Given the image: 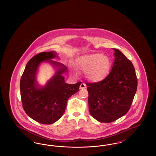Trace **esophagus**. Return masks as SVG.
Segmentation results:
<instances>
[{
  "instance_id": "obj_1",
  "label": "esophagus",
  "mask_w": 156,
  "mask_h": 156,
  "mask_svg": "<svg viewBox=\"0 0 156 156\" xmlns=\"http://www.w3.org/2000/svg\"><path fill=\"white\" fill-rule=\"evenodd\" d=\"M86 87H87V85L85 83H82L80 85V89H85L86 88Z\"/></svg>"
}]
</instances>
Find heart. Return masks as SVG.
Wrapping results in <instances>:
<instances>
[{"label": "heart", "mask_w": 156, "mask_h": 156, "mask_svg": "<svg viewBox=\"0 0 156 156\" xmlns=\"http://www.w3.org/2000/svg\"><path fill=\"white\" fill-rule=\"evenodd\" d=\"M75 67L81 71L87 72V77L90 81H99L108 74L111 61L108 56L100 52L85 54L76 59Z\"/></svg>", "instance_id": "1"}]
</instances>
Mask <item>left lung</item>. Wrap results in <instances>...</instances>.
I'll return each mask as SVG.
<instances>
[{
    "mask_svg": "<svg viewBox=\"0 0 156 156\" xmlns=\"http://www.w3.org/2000/svg\"><path fill=\"white\" fill-rule=\"evenodd\" d=\"M113 50L115 60L109 74L101 81L86 83L89 112L102 123L112 122L126 115L137 87L133 64L119 50Z\"/></svg>",
    "mask_w": 156,
    "mask_h": 156,
    "instance_id": "obj_1",
    "label": "left lung"
}]
</instances>
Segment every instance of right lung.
<instances>
[{
    "label": "right lung",
    "instance_id": "right-lung-1",
    "mask_svg": "<svg viewBox=\"0 0 156 156\" xmlns=\"http://www.w3.org/2000/svg\"><path fill=\"white\" fill-rule=\"evenodd\" d=\"M58 57L55 51L40 52L27 62L20 82L23 107L26 114L38 123L50 125L61 118L69 98L79 90L81 82L75 84L65 82L62 75L67 67L51 60ZM47 61L56 68V73L44 87H40L36 80L37 68Z\"/></svg>",
    "mask_w": 156,
    "mask_h": 156
}]
</instances>
